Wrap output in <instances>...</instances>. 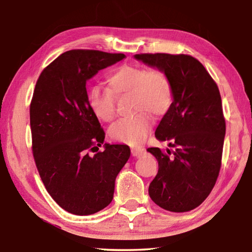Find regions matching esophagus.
I'll return each instance as SVG.
<instances>
[{
	"label": "esophagus",
	"mask_w": 252,
	"mask_h": 252,
	"mask_svg": "<svg viewBox=\"0 0 252 252\" xmlns=\"http://www.w3.org/2000/svg\"><path fill=\"white\" fill-rule=\"evenodd\" d=\"M143 152H144V149H142V148H132L131 149V153L133 157L142 156Z\"/></svg>",
	"instance_id": "obj_1"
}]
</instances>
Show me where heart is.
I'll return each instance as SVG.
<instances>
[{
    "label": "heart",
    "instance_id": "obj_1",
    "mask_svg": "<svg viewBox=\"0 0 252 252\" xmlns=\"http://www.w3.org/2000/svg\"><path fill=\"white\" fill-rule=\"evenodd\" d=\"M108 89L94 87L89 94L90 106L97 119L111 122L116 118V96L131 94L132 117L121 119L110 127V138L129 144L142 143L151 130L148 112L164 114L173 102L171 81L163 72L146 66L121 65L106 76Z\"/></svg>",
    "mask_w": 252,
    "mask_h": 252
}]
</instances>
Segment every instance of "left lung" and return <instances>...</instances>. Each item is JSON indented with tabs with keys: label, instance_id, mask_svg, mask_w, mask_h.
<instances>
[{
	"label": "left lung",
	"instance_id": "obj_1",
	"mask_svg": "<svg viewBox=\"0 0 252 252\" xmlns=\"http://www.w3.org/2000/svg\"><path fill=\"white\" fill-rule=\"evenodd\" d=\"M134 58L164 72L173 89V102L156 138L176 150L148 149L159 163L149 195L164 210H193L210 194L221 167L225 120L218 85L191 55L141 53Z\"/></svg>",
	"mask_w": 252,
	"mask_h": 252
}]
</instances>
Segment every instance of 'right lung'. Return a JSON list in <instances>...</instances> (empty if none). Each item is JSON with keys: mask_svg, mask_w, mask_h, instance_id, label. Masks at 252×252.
Wrapping results in <instances>:
<instances>
[{"mask_svg": "<svg viewBox=\"0 0 252 252\" xmlns=\"http://www.w3.org/2000/svg\"><path fill=\"white\" fill-rule=\"evenodd\" d=\"M125 58L122 53L70 50L36 81L30 105L34 161L46 191L73 215H93L109 206L116 178L130 158L126 144L104 143V151L97 152L105 133L85 88L100 70Z\"/></svg>", "mask_w": 252, "mask_h": 252, "instance_id": "add662e5", "label": "right lung"}]
</instances>
